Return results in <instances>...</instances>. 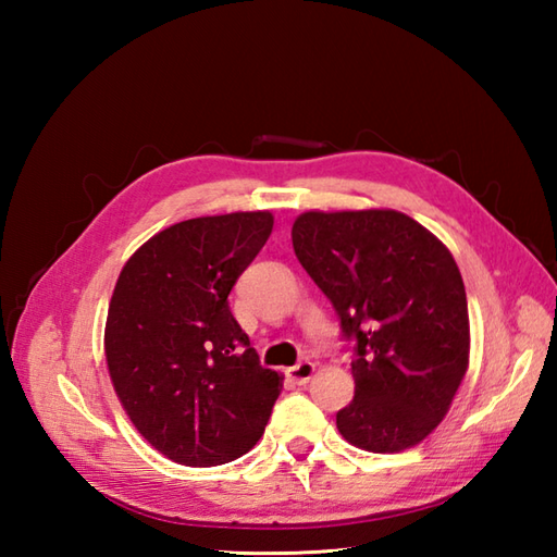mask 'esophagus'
I'll return each mask as SVG.
<instances>
[{"label":"esophagus","instance_id":"1","mask_svg":"<svg viewBox=\"0 0 557 557\" xmlns=\"http://www.w3.org/2000/svg\"><path fill=\"white\" fill-rule=\"evenodd\" d=\"M313 371H315V366L311 361H299L297 366H292V369H287V375H289L292 383L304 385V383L311 381Z\"/></svg>","mask_w":557,"mask_h":557}]
</instances>
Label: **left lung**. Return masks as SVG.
Returning <instances> with one entry per match:
<instances>
[{"instance_id": "8db88e82", "label": "left lung", "mask_w": 557, "mask_h": 557, "mask_svg": "<svg viewBox=\"0 0 557 557\" xmlns=\"http://www.w3.org/2000/svg\"><path fill=\"white\" fill-rule=\"evenodd\" d=\"M292 244L339 318L354 399L337 429L371 453L421 443L469 366L467 292L453 253L397 210L304 212Z\"/></svg>"}]
</instances>
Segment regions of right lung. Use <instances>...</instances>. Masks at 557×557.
<instances>
[{"label": "right lung", "instance_id": "1", "mask_svg": "<svg viewBox=\"0 0 557 557\" xmlns=\"http://www.w3.org/2000/svg\"><path fill=\"white\" fill-rule=\"evenodd\" d=\"M272 232L270 212L186 220L126 260L104 354L146 441L180 465L218 467L263 435L282 377L263 369L230 292Z\"/></svg>", "mask_w": 557, "mask_h": 557}]
</instances>
